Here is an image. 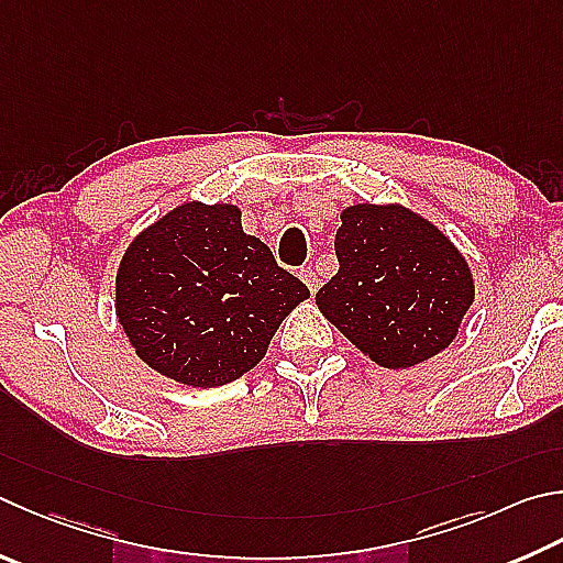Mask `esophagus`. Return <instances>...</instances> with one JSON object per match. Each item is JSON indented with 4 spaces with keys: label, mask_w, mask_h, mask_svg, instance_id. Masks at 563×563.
<instances>
[{
    "label": "esophagus",
    "mask_w": 563,
    "mask_h": 563,
    "mask_svg": "<svg viewBox=\"0 0 563 563\" xmlns=\"http://www.w3.org/2000/svg\"><path fill=\"white\" fill-rule=\"evenodd\" d=\"M300 280L308 285V290L314 295L317 290H320V280H317V275H314V271L312 268H302L300 271Z\"/></svg>",
    "instance_id": "esophagus-1"
}]
</instances>
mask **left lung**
<instances>
[{
    "mask_svg": "<svg viewBox=\"0 0 563 563\" xmlns=\"http://www.w3.org/2000/svg\"><path fill=\"white\" fill-rule=\"evenodd\" d=\"M334 253L340 271L314 302L372 362L408 369L455 340L475 283L431 221L398 203H356L342 211Z\"/></svg>",
    "mask_w": 563,
    "mask_h": 563,
    "instance_id": "obj_1",
    "label": "left lung"
}]
</instances>
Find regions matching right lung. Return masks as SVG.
<instances>
[{"instance_id": "obj_1", "label": "right lung", "mask_w": 563, "mask_h": 563, "mask_svg": "<svg viewBox=\"0 0 563 563\" xmlns=\"http://www.w3.org/2000/svg\"><path fill=\"white\" fill-rule=\"evenodd\" d=\"M308 285L243 233L233 203L187 201L122 255L115 312L142 362L187 386H223L258 364Z\"/></svg>"}]
</instances>
